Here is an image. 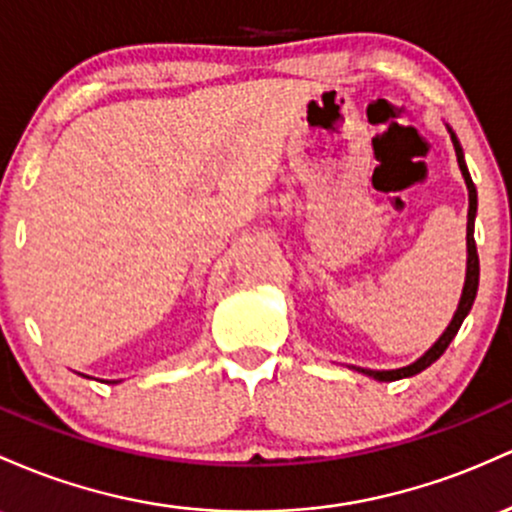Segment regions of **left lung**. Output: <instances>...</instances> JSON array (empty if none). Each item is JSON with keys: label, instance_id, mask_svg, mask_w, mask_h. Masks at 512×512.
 Masks as SVG:
<instances>
[{"label": "left lung", "instance_id": "1", "mask_svg": "<svg viewBox=\"0 0 512 512\" xmlns=\"http://www.w3.org/2000/svg\"><path fill=\"white\" fill-rule=\"evenodd\" d=\"M450 137H452V145H455V152H457V164L459 169H462V176H464V183H467V191H469V215H467V280H464V290H462V297H459V307L455 312V317H452L450 326H447L445 333L435 341V346L428 350L423 358H418L416 363L406 365V367H399V370H363V367H358L360 372L367 377H375V380L380 382H394V380H404V377H413L418 375V372H423L426 367H430L435 363V360L440 358L442 353H445L447 346L452 343V338L457 336L459 326H462L464 317L469 314V309H472L474 304V297H476V287H479V254H476V244H474V217H476V188H474V181L472 176H469V169L467 164H464V154H462V147H459V140L455 132L450 130Z\"/></svg>", "mask_w": 512, "mask_h": 512}]
</instances>
